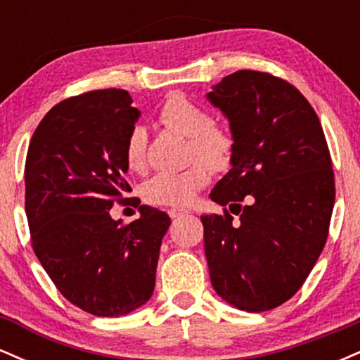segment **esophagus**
Returning a JSON list of instances; mask_svg holds the SVG:
<instances>
[{
    "label": "esophagus",
    "instance_id": "34e87169",
    "mask_svg": "<svg viewBox=\"0 0 360 360\" xmlns=\"http://www.w3.org/2000/svg\"><path fill=\"white\" fill-rule=\"evenodd\" d=\"M184 214H188V212H184V210H177V208L169 210V217H171L172 220H176V218L184 217Z\"/></svg>",
    "mask_w": 360,
    "mask_h": 360
}]
</instances>
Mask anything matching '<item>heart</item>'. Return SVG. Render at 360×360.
Here are the masks:
<instances>
[{"label":"heart","instance_id":"heart-1","mask_svg":"<svg viewBox=\"0 0 360 360\" xmlns=\"http://www.w3.org/2000/svg\"><path fill=\"white\" fill-rule=\"evenodd\" d=\"M160 122L177 134L189 139V159L205 160L213 171H223L233 157V139L223 128L212 125V117L201 106L194 105L183 94H172L160 108ZM128 167L142 171L147 160V131L134 127L125 146ZM204 162V163H205ZM200 160H194L179 172H159L142 186L143 200L152 205L189 206L200 189L210 181V169Z\"/></svg>","mask_w":360,"mask_h":360}]
</instances>
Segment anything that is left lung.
Masks as SVG:
<instances>
[{
	"label": "left lung",
	"mask_w": 360,
	"mask_h": 360,
	"mask_svg": "<svg viewBox=\"0 0 360 360\" xmlns=\"http://www.w3.org/2000/svg\"><path fill=\"white\" fill-rule=\"evenodd\" d=\"M206 98L233 139L232 169L210 193L225 214L201 217L210 278L233 308L267 311L303 286L325 247L335 181L323 128L295 86L267 72L230 74Z\"/></svg>",
	"instance_id": "obj_1"
}]
</instances>
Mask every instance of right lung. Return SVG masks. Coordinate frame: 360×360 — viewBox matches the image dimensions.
<instances>
[{"mask_svg":"<svg viewBox=\"0 0 360 360\" xmlns=\"http://www.w3.org/2000/svg\"><path fill=\"white\" fill-rule=\"evenodd\" d=\"M125 89L59 103L37 127L25 164V212L35 255L57 289L96 316L143 307L155 286L171 218L137 198L140 218L122 226L111 206L130 193L128 134L140 118Z\"/></svg>","mask_w":360,"mask_h":360,"instance_id":"add662e5","label":"right lung"}]
</instances>
